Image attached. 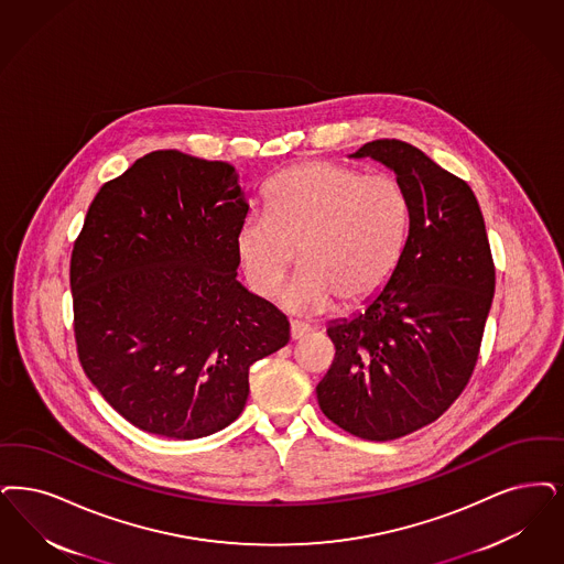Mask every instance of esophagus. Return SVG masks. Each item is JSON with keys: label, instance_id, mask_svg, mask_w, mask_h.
Wrapping results in <instances>:
<instances>
[{"label": "esophagus", "instance_id": "obj_1", "mask_svg": "<svg viewBox=\"0 0 564 564\" xmlns=\"http://www.w3.org/2000/svg\"><path fill=\"white\" fill-rule=\"evenodd\" d=\"M308 334H311V327L304 325V323L293 321L292 325H290V336H292V339H302L304 336H308Z\"/></svg>", "mask_w": 564, "mask_h": 564}]
</instances>
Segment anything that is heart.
Here are the masks:
<instances>
[{
  "instance_id": "b5f03b06",
  "label": "heart",
  "mask_w": 564,
  "mask_h": 564,
  "mask_svg": "<svg viewBox=\"0 0 564 564\" xmlns=\"http://www.w3.org/2000/svg\"><path fill=\"white\" fill-rule=\"evenodd\" d=\"M267 212H249L235 249L249 288L281 292L293 264L304 271L283 295L295 315L315 316L336 300L344 308L382 292L397 271L409 230V205L388 176L311 161L283 170L267 188Z\"/></svg>"
}]
</instances>
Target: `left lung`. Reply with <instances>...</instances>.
<instances>
[{
	"label": "left lung",
	"instance_id": "1",
	"mask_svg": "<svg viewBox=\"0 0 564 564\" xmlns=\"http://www.w3.org/2000/svg\"><path fill=\"white\" fill-rule=\"evenodd\" d=\"M369 158L405 193L401 262L365 311L327 325L336 359L316 386L321 411L365 441H394L438 420L473 376L496 269L473 188L401 140Z\"/></svg>",
	"mask_w": 564,
	"mask_h": 564
}]
</instances>
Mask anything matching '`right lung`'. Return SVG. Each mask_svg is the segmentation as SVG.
<instances>
[{
    "label": "right lung",
    "mask_w": 564,
    "mask_h": 564,
    "mask_svg": "<svg viewBox=\"0 0 564 564\" xmlns=\"http://www.w3.org/2000/svg\"><path fill=\"white\" fill-rule=\"evenodd\" d=\"M249 203L237 170L181 151L138 159L94 197L70 256L79 361L135 429L191 441L232 424L249 367L290 321L237 281Z\"/></svg>",
    "instance_id": "obj_1"
}]
</instances>
